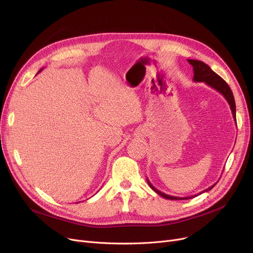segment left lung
<instances>
[{
	"mask_svg": "<svg viewBox=\"0 0 253 253\" xmlns=\"http://www.w3.org/2000/svg\"><path fill=\"white\" fill-rule=\"evenodd\" d=\"M189 63L193 66V70H194V82H204L205 84H207L208 86H210L211 88L215 89L216 91H218L220 94L225 98V100L228 101V103L230 104V108L233 114V118L236 120V103H235V99H234V95H233V92L231 90V88L229 87V85L225 83V81L223 79H221L216 73H214L212 71L209 65H207L206 63H204L203 61L200 60H194V59H188ZM148 183L151 187V189L153 191H155L158 195H160L161 197L168 199V200H188V199H192L198 195H200L202 193L208 192L210 191L212 188L214 187L215 184L211 185L208 189L204 190L202 193L200 194H197L194 196H189V197H174V196H170L167 194L162 193L161 191L157 190L154 185L150 182V180L147 178Z\"/></svg>",
	"mask_w": 253,
	"mask_h": 253,
	"instance_id": "left-lung-1",
	"label": "left lung"
}]
</instances>
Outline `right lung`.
<instances>
[{
	"instance_id": "obj_1",
	"label": "right lung",
	"mask_w": 253,
	"mask_h": 253,
	"mask_svg": "<svg viewBox=\"0 0 253 253\" xmlns=\"http://www.w3.org/2000/svg\"><path fill=\"white\" fill-rule=\"evenodd\" d=\"M42 70H43V69H41V70H40V71H39V73H40V72H41V71H42Z\"/></svg>"
}]
</instances>
